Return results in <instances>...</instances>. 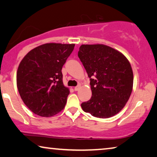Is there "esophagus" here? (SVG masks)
Masks as SVG:
<instances>
[{"instance_id":"34e87169","label":"esophagus","mask_w":157,"mask_h":157,"mask_svg":"<svg viewBox=\"0 0 157 157\" xmlns=\"http://www.w3.org/2000/svg\"><path fill=\"white\" fill-rule=\"evenodd\" d=\"M80 88H81V85H80V84H79V85H78L77 86H76L75 88H74V90H76V91L78 90L79 89H80Z\"/></svg>"}]
</instances>
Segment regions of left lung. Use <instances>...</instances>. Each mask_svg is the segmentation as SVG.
<instances>
[{"instance_id": "8db88e82", "label": "left lung", "mask_w": 157, "mask_h": 157, "mask_svg": "<svg viewBox=\"0 0 157 157\" xmlns=\"http://www.w3.org/2000/svg\"><path fill=\"white\" fill-rule=\"evenodd\" d=\"M78 56L90 80L92 97L81 104L95 117L109 118L125 107L131 95L133 73L126 56L104 44L81 45Z\"/></svg>"}]
</instances>
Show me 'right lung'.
<instances>
[{
	"instance_id": "right-lung-1",
	"label": "right lung",
	"mask_w": 157,
	"mask_h": 157,
	"mask_svg": "<svg viewBox=\"0 0 157 157\" xmlns=\"http://www.w3.org/2000/svg\"><path fill=\"white\" fill-rule=\"evenodd\" d=\"M75 44L45 43L21 59L17 86L21 100L35 114L52 117L64 109L69 89L62 81V69Z\"/></svg>"
}]
</instances>
